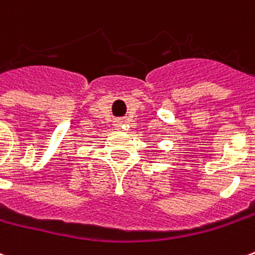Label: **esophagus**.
Masks as SVG:
<instances>
[{
	"instance_id": "obj_1",
	"label": "esophagus",
	"mask_w": 255,
	"mask_h": 255,
	"mask_svg": "<svg viewBox=\"0 0 255 255\" xmlns=\"http://www.w3.org/2000/svg\"><path fill=\"white\" fill-rule=\"evenodd\" d=\"M122 124H123V123L120 122V120H116L113 126H115V128H120V127H122Z\"/></svg>"
}]
</instances>
